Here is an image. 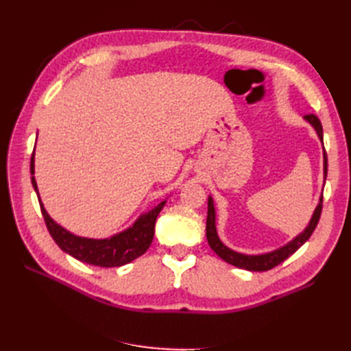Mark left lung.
<instances>
[{"instance_id": "left-lung-1", "label": "left lung", "mask_w": 351, "mask_h": 351, "mask_svg": "<svg viewBox=\"0 0 351 351\" xmlns=\"http://www.w3.org/2000/svg\"><path fill=\"white\" fill-rule=\"evenodd\" d=\"M304 121H306L312 128L315 130L317 136L319 138V141L323 143V126L322 122H319V119L314 114H308L303 117ZM323 170H324V182H326V176H327V156H326V151H324V146H323ZM322 208H323V195L319 197V202L315 208L314 214H312V217L308 223V226L304 228L299 235H295L293 240L288 241L287 244L280 245V247L274 249L271 252H265V253H258V255H247V253H241V252H237L229 249L226 244H223V241L219 238L217 234V228H215V208H214V200L211 196H208V215H206V240L208 244H210V247L217 253V255L226 261L228 264L238 267V268H244V270H249V271H267V270H271L273 267L279 265L280 263H283L287 258H289L293 253L300 249L302 245L306 243L312 232H314L317 225H318V220H319V215H322Z\"/></svg>"}]
</instances>
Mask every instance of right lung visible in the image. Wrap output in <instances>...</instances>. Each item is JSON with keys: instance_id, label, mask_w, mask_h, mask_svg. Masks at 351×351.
I'll use <instances>...</instances> for the list:
<instances>
[{"instance_id": "right-lung-1", "label": "right lung", "mask_w": 351, "mask_h": 351, "mask_svg": "<svg viewBox=\"0 0 351 351\" xmlns=\"http://www.w3.org/2000/svg\"><path fill=\"white\" fill-rule=\"evenodd\" d=\"M29 171H32V184L37 199H39L40 210L49 234L54 238L58 247L68 253V255L81 261V263L108 268L128 264L131 261L143 255L149 249V245H151L154 240L155 220L158 217L162 206L166 205V200L155 205L147 213L140 214V217L130 228L123 229L122 232H117L108 238H86L69 232L68 229L58 225L54 219H51L48 211L45 210L34 180V151L32 155V161H29Z\"/></svg>"}]
</instances>
